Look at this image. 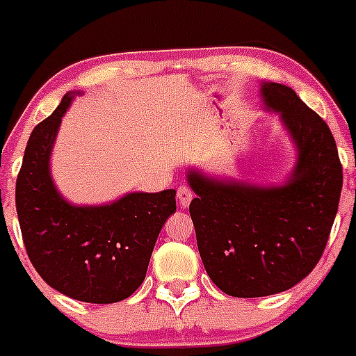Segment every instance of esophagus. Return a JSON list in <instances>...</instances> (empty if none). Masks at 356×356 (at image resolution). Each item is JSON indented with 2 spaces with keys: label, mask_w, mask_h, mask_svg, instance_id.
I'll return each mask as SVG.
<instances>
[{
  "label": "esophagus",
  "mask_w": 356,
  "mask_h": 356,
  "mask_svg": "<svg viewBox=\"0 0 356 356\" xmlns=\"http://www.w3.org/2000/svg\"><path fill=\"white\" fill-rule=\"evenodd\" d=\"M193 198H195V193H193L188 186H181V188L177 189V200L182 208L189 207V203H191Z\"/></svg>",
  "instance_id": "34e87169"
}]
</instances>
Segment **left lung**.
Segmentation results:
<instances>
[{
  "label": "left lung",
  "instance_id": "8db88e82",
  "mask_svg": "<svg viewBox=\"0 0 356 356\" xmlns=\"http://www.w3.org/2000/svg\"><path fill=\"white\" fill-rule=\"evenodd\" d=\"M265 105L281 113L298 163L279 188L211 181L189 172V204L207 274L236 298L282 293L307 277L334 224L343 188L336 141L324 120L288 86L261 84Z\"/></svg>",
  "mask_w": 356,
  "mask_h": 356
}]
</instances>
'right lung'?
Segmentation results:
<instances>
[{
	"instance_id": "obj_1",
	"label": "right lung",
	"mask_w": 356,
	"mask_h": 356,
	"mask_svg": "<svg viewBox=\"0 0 356 356\" xmlns=\"http://www.w3.org/2000/svg\"><path fill=\"white\" fill-rule=\"evenodd\" d=\"M72 96L39 122L29 138L17 177L15 204L29 260L68 298L115 303L143 284L175 191L131 193L105 207H72L49 175V155Z\"/></svg>"
}]
</instances>
